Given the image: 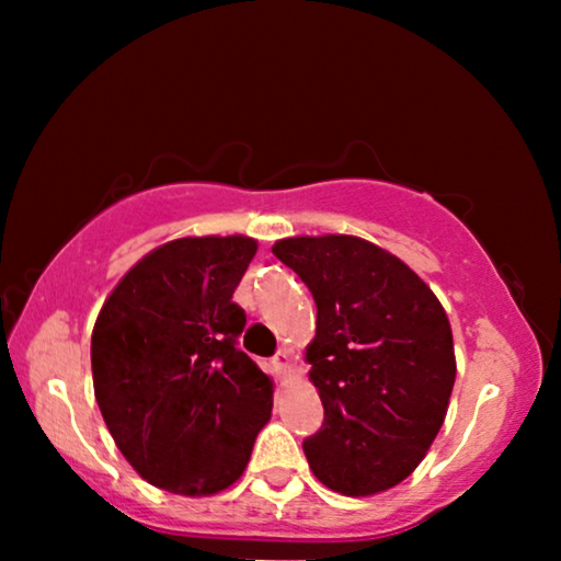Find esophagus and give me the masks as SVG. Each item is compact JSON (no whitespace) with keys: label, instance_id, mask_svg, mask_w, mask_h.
<instances>
[{"label":"esophagus","instance_id":"34e87169","mask_svg":"<svg viewBox=\"0 0 561 561\" xmlns=\"http://www.w3.org/2000/svg\"><path fill=\"white\" fill-rule=\"evenodd\" d=\"M272 366H274V371L282 374V376L291 374L294 368H291V354H289V351H287V348H279L277 356L272 358Z\"/></svg>","mask_w":561,"mask_h":561}]
</instances>
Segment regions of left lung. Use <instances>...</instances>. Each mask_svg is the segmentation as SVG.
<instances>
[{
  "label": "left lung",
  "instance_id": "obj_1",
  "mask_svg": "<svg viewBox=\"0 0 561 561\" xmlns=\"http://www.w3.org/2000/svg\"><path fill=\"white\" fill-rule=\"evenodd\" d=\"M317 301L309 378L324 425L304 440L329 490L366 497L405 480L438 435L455 383L443 304L396 254L351 234L272 247Z\"/></svg>",
  "mask_w": 561,
  "mask_h": 561
}]
</instances>
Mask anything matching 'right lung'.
<instances>
[{
	"label": "right lung",
	"mask_w": 561,
	"mask_h": 561,
	"mask_svg": "<svg viewBox=\"0 0 561 561\" xmlns=\"http://www.w3.org/2000/svg\"><path fill=\"white\" fill-rule=\"evenodd\" d=\"M252 237H180L126 272L91 334L93 393L140 478L175 495L240 480L272 415V378L237 348L232 301Z\"/></svg>",
	"instance_id": "obj_1"
}]
</instances>
